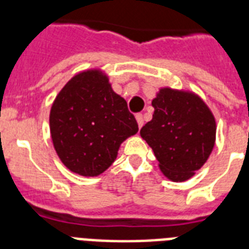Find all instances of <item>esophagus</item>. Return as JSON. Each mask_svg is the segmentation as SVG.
Returning a JSON list of instances; mask_svg holds the SVG:
<instances>
[{"label": "esophagus", "mask_w": 249, "mask_h": 249, "mask_svg": "<svg viewBox=\"0 0 249 249\" xmlns=\"http://www.w3.org/2000/svg\"><path fill=\"white\" fill-rule=\"evenodd\" d=\"M136 120H137V123H138V126H140V129L142 128V125H143V116H142L141 113H138V115H136Z\"/></svg>", "instance_id": "obj_1"}]
</instances>
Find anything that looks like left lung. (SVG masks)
I'll list each match as a JSON object with an SVG mask.
<instances>
[{
	"instance_id": "8db88e82",
	"label": "left lung",
	"mask_w": 249,
	"mask_h": 249,
	"mask_svg": "<svg viewBox=\"0 0 249 249\" xmlns=\"http://www.w3.org/2000/svg\"><path fill=\"white\" fill-rule=\"evenodd\" d=\"M152 120L141 129L166 178L187 181L208 160L216 142V120L197 94L161 88L152 99Z\"/></svg>"
}]
</instances>
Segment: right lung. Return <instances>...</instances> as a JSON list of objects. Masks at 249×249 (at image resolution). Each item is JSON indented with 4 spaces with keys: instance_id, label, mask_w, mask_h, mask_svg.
I'll return each instance as SVG.
<instances>
[{
    "instance_id": "obj_1",
    "label": "right lung",
    "mask_w": 249,
    "mask_h": 249,
    "mask_svg": "<svg viewBox=\"0 0 249 249\" xmlns=\"http://www.w3.org/2000/svg\"><path fill=\"white\" fill-rule=\"evenodd\" d=\"M50 134L60 161L84 177H95L116 160L120 144L138 132L124 98L101 70L75 75L50 109Z\"/></svg>"
}]
</instances>
